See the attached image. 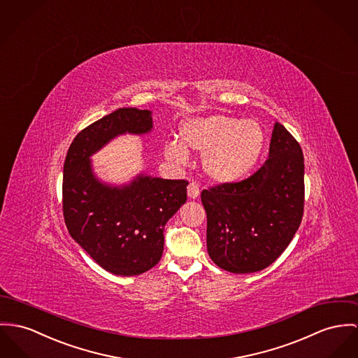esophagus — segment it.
I'll return each mask as SVG.
<instances>
[{"mask_svg": "<svg viewBox=\"0 0 358 358\" xmlns=\"http://www.w3.org/2000/svg\"><path fill=\"white\" fill-rule=\"evenodd\" d=\"M199 194H200V189H199L197 182L196 181H191L189 185H188V196L191 199H196Z\"/></svg>", "mask_w": 358, "mask_h": 358, "instance_id": "esophagus-1", "label": "esophagus"}]
</instances>
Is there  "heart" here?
I'll list each match as a JSON object with an SVG mask.
<instances>
[{"mask_svg": "<svg viewBox=\"0 0 358 358\" xmlns=\"http://www.w3.org/2000/svg\"><path fill=\"white\" fill-rule=\"evenodd\" d=\"M181 138L165 145L166 157L177 164L188 161V148L204 155L207 174L220 182L243 178L257 162L264 134L255 120H238L226 114H214L187 121L181 128Z\"/></svg>", "mask_w": 358, "mask_h": 358, "instance_id": "heart-1", "label": "heart"}]
</instances>
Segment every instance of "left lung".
I'll use <instances>...</instances> for the list:
<instances>
[{"label": "left lung", "instance_id": "1", "mask_svg": "<svg viewBox=\"0 0 358 358\" xmlns=\"http://www.w3.org/2000/svg\"><path fill=\"white\" fill-rule=\"evenodd\" d=\"M303 197V150L275 122L264 165L245 180L222 182L201 192L213 262L234 274L268 267L299 230Z\"/></svg>", "mask_w": 358, "mask_h": 358}]
</instances>
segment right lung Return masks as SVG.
<instances>
[{"mask_svg": "<svg viewBox=\"0 0 358 358\" xmlns=\"http://www.w3.org/2000/svg\"><path fill=\"white\" fill-rule=\"evenodd\" d=\"M151 111L124 108L92 122L73 138L64 164L62 213L73 240L106 271L132 276L162 256L165 224L187 201V180L138 176L111 188L92 174L90 157L117 135L147 134Z\"/></svg>", "mask_w": 358, "mask_h": 358, "instance_id": "add662e5", "label": "right lung"}]
</instances>
